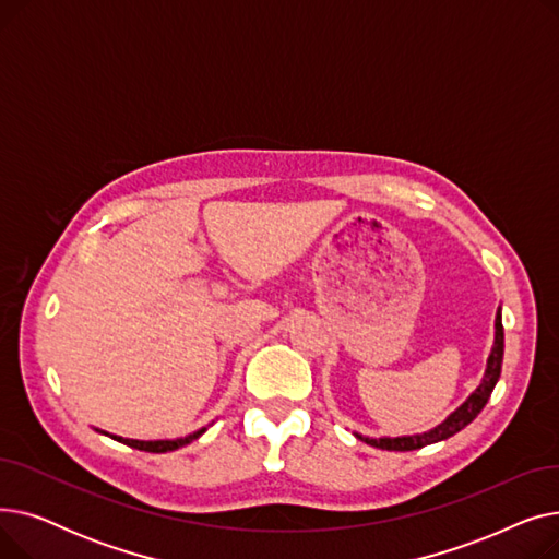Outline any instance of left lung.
<instances>
[{"label": "left lung", "instance_id": "1", "mask_svg": "<svg viewBox=\"0 0 559 559\" xmlns=\"http://www.w3.org/2000/svg\"><path fill=\"white\" fill-rule=\"evenodd\" d=\"M493 346H491V354L487 360V369L483 376V383L478 385V390L468 396L451 417H447V421L439 424L437 428L421 432V435H407V437H362L356 432L358 439L367 442L369 447L376 449H383V451H415V449H424L428 444L435 442H442V439L453 437L455 432H460L464 426L472 424L478 415L480 409L485 407V403L489 401L498 378H501V367H503V348H506V337H503V319H501V308L496 312V321H493Z\"/></svg>", "mask_w": 559, "mask_h": 559}]
</instances>
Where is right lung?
<instances>
[{"label":"right lung","instance_id":"obj_1","mask_svg":"<svg viewBox=\"0 0 559 559\" xmlns=\"http://www.w3.org/2000/svg\"><path fill=\"white\" fill-rule=\"evenodd\" d=\"M203 432H205V428H201V430H197V432H192V435H188V437H179V439H158V442H140V439H124V437H117V435H112V439H117V442H122V444H127V447H131V449H138V451H146V453H167V451H176V449H181V447L190 444L192 439H197V437L203 435Z\"/></svg>","mask_w":559,"mask_h":559}]
</instances>
